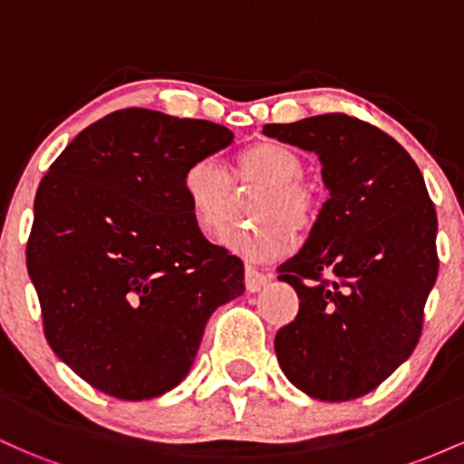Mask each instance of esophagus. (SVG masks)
Masks as SVG:
<instances>
[{
  "label": "esophagus",
  "instance_id": "1",
  "mask_svg": "<svg viewBox=\"0 0 464 464\" xmlns=\"http://www.w3.org/2000/svg\"><path fill=\"white\" fill-rule=\"evenodd\" d=\"M266 281H268V275H264L262 270H257L250 264L244 266V284H246L248 292H257Z\"/></svg>",
  "mask_w": 464,
  "mask_h": 464
}]
</instances>
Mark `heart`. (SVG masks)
Returning a JSON list of instances; mask_svg holds the SVG:
<instances>
[{
  "label": "heart",
  "mask_w": 464,
  "mask_h": 464,
  "mask_svg": "<svg viewBox=\"0 0 464 464\" xmlns=\"http://www.w3.org/2000/svg\"><path fill=\"white\" fill-rule=\"evenodd\" d=\"M305 161L299 152L276 141H262L233 159L231 179L239 188H257L248 216L257 225L236 231L222 242L253 259L281 255L290 242V228L305 231L316 218V196L303 183ZM183 194L196 227L205 236H220L236 209L231 180L214 159L191 163L183 174Z\"/></svg>",
  "instance_id": "b5f03b06"
}]
</instances>
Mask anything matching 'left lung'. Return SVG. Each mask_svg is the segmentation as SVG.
Listing matches in <instances>:
<instances>
[{
	"instance_id": "8db88e82",
	"label": "left lung",
	"mask_w": 464,
	"mask_h": 464,
	"mask_svg": "<svg viewBox=\"0 0 464 464\" xmlns=\"http://www.w3.org/2000/svg\"><path fill=\"white\" fill-rule=\"evenodd\" d=\"M264 135L318 154L329 198L279 279L299 314L275 335L281 371L321 401L375 391L410 358L439 275L436 211L417 163L344 113L266 124Z\"/></svg>"
}]
</instances>
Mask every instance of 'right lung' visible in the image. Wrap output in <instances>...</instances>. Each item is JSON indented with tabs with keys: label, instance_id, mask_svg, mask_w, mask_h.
Segmentation results:
<instances>
[{
	"label": "right lung",
	"instance_id": "obj_1",
	"mask_svg": "<svg viewBox=\"0 0 464 464\" xmlns=\"http://www.w3.org/2000/svg\"><path fill=\"white\" fill-rule=\"evenodd\" d=\"M205 120L124 109L50 165L25 248L54 353L106 395L141 401L185 380L244 264L207 242L183 194L191 163L231 146Z\"/></svg>",
	"mask_w": 464,
	"mask_h": 464
}]
</instances>
